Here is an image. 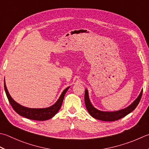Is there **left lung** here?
<instances>
[{
	"instance_id": "obj_1",
	"label": "left lung",
	"mask_w": 149,
	"mask_h": 149,
	"mask_svg": "<svg viewBox=\"0 0 149 149\" xmlns=\"http://www.w3.org/2000/svg\"><path fill=\"white\" fill-rule=\"evenodd\" d=\"M143 94V90L139 95L138 98L130 104L129 107L123 110H119L116 112H103L98 110L92 106V104L90 102L88 97V93L87 90H85V94H84V103L89 113L93 118H94L99 120L104 121H114L118 119L124 118L125 116L129 114L131 112H132L138 106L139 101L141 100Z\"/></svg>"
}]
</instances>
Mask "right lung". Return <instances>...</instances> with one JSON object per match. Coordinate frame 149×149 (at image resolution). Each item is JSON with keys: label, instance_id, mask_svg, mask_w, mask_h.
<instances>
[{"label": "right lung", "instance_id": "obj_1", "mask_svg": "<svg viewBox=\"0 0 149 149\" xmlns=\"http://www.w3.org/2000/svg\"><path fill=\"white\" fill-rule=\"evenodd\" d=\"M68 88L69 87L64 90L59 100L52 107L45 108V109H30V108L24 107L20 105L11 98L10 95L9 94L6 86L4 83V90L6 94L8 101L15 111L20 116H23V117L36 121H45L54 117L61 109L64 97H65V95Z\"/></svg>", "mask_w": 149, "mask_h": 149}]
</instances>
